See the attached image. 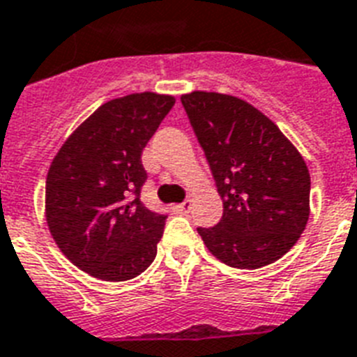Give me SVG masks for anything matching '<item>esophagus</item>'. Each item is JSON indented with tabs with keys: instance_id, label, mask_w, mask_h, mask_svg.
Instances as JSON below:
<instances>
[{
	"instance_id": "1",
	"label": "esophagus",
	"mask_w": 357,
	"mask_h": 357,
	"mask_svg": "<svg viewBox=\"0 0 357 357\" xmlns=\"http://www.w3.org/2000/svg\"><path fill=\"white\" fill-rule=\"evenodd\" d=\"M173 210H175L176 213L185 215V213H188V211L191 210V200H184V202H181V204H176L175 208H173Z\"/></svg>"
}]
</instances>
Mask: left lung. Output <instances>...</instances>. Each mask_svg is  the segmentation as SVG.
Returning <instances> with one entry per match:
<instances>
[{
    "label": "left lung",
    "mask_w": 357,
    "mask_h": 357,
    "mask_svg": "<svg viewBox=\"0 0 357 357\" xmlns=\"http://www.w3.org/2000/svg\"><path fill=\"white\" fill-rule=\"evenodd\" d=\"M181 102L222 199L219 222L197 228L208 250L243 270L281 259L310 215V173L299 151L244 100L195 91Z\"/></svg>",
    "instance_id": "1"
}]
</instances>
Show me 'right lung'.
Returning a JSON list of instances; mask_svg holds the SVG:
<instances>
[{"label": "right lung", "mask_w": 357, "mask_h": 357, "mask_svg": "<svg viewBox=\"0 0 357 357\" xmlns=\"http://www.w3.org/2000/svg\"><path fill=\"white\" fill-rule=\"evenodd\" d=\"M175 105L138 93L100 105L66 140L47 175V225L70 263L93 278L128 281L153 263L166 217L147 210L142 151Z\"/></svg>", "instance_id": "obj_1"}]
</instances>
